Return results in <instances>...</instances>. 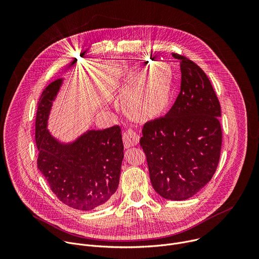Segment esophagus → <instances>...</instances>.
<instances>
[{"label":"esophagus","instance_id":"obj_1","mask_svg":"<svg viewBox=\"0 0 259 259\" xmlns=\"http://www.w3.org/2000/svg\"><path fill=\"white\" fill-rule=\"evenodd\" d=\"M123 141H124L125 147L128 149V147L134 146L138 143L139 135L136 132H134L132 129H128L123 133Z\"/></svg>","mask_w":259,"mask_h":259}]
</instances>
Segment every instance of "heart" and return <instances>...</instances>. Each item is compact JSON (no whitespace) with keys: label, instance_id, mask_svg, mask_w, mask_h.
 Returning a JSON list of instances; mask_svg holds the SVG:
<instances>
[{"label":"heart","instance_id":"b5f03b06","mask_svg":"<svg viewBox=\"0 0 259 259\" xmlns=\"http://www.w3.org/2000/svg\"><path fill=\"white\" fill-rule=\"evenodd\" d=\"M138 84L132 85V90ZM170 95V76L166 70H158L138 92H132L125 100L126 113L134 119L147 120L161 115Z\"/></svg>","mask_w":259,"mask_h":259}]
</instances>
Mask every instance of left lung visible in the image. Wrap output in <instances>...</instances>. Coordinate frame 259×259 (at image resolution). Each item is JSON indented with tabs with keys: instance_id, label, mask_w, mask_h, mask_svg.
Wrapping results in <instances>:
<instances>
[{
	"instance_id": "8db88e82",
	"label": "left lung",
	"mask_w": 259,
	"mask_h": 259,
	"mask_svg": "<svg viewBox=\"0 0 259 259\" xmlns=\"http://www.w3.org/2000/svg\"><path fill=\"white\" fill-rule=\"evenodd\" d=\"M180 61V92L165 117L146 122L140 145L155 191L172 201L196 195L213 177L223 132L216 93L203 69L188 57Z\"/></svg>"
}]
</instances>
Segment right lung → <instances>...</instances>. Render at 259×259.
<instances>
[{"label": "right lung", "mask_w": 259, "mask_h": 259, "mask_svg": "<svg viewBox=\"0 0 259 259\" xmlns=\"http://www.w3.org/2000/svg\"><path fill=\"white\" fill-rule=\"evenodd\" d=\"M62 81L58 79L49 84L38 102L36 163L51 191L63 204L89 211L105 205L118 189L124 158L122 131L116 125L104 130H88L69 143L54 138L47 124Z\"/></svg>", "instance_id": "add662e5"}]
</instances>
